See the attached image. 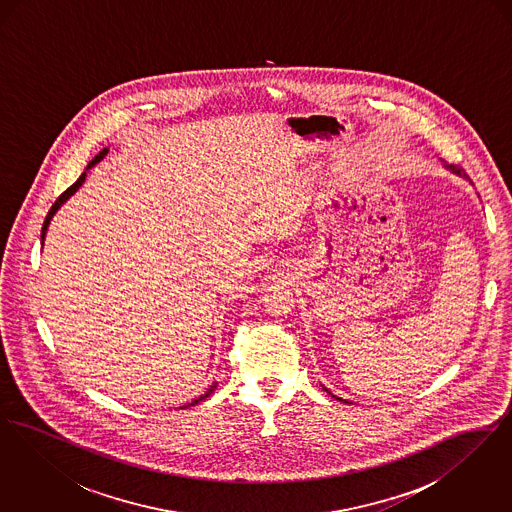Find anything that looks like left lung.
I'll return each mask as SVG.
<instances>
[{
  "instance_id": "left-lung-1",
  "label": "left lung",
  "mask_w": 512,
  "mask_h": 512,
  "mask_svg": "<svg viewBox=\"0 0 512 512\" xmlns=\"http://www.w3.org/2000/svg\"><path fill=\"white\" fill-rule=\"evenodd\" d=\"M443 167H445V169H447V171H451V172H453V174H457V176H461V178H466V174H464L463 169H461V167H457V165H447V163H443ZM324 391H328V390H326V388H324ZM328 393H330V391H328ZM330 395H332V393H330ZM332 397H336V399H340V401H343V399H341V397H338V395H332ZM345 403H349V401H345Z\"/></svg>"
}]
</instances>
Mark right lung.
Listing matches in <instances>:
<instances>
[{
	"instance_id": "1",
	"label": "right lung",
	"mask_w": 512,
	"mask_h": 512,
	"mask_svg": "<svg viewBox=\"0 0 512 512\" xmlns=\"http://www.w3.org/2000/svg\"><path fill=\"white\" fill-rule=\"evenodd\" d=\"M107 153H109V147H103V149H101V151H99L98 155H96V157H94V159H92V161H90V163H88V167H86V171L82 172V174H80V176H78V180H76V182H74L73 186H71V188H67V190H65V192H63V194L59 195V197H57V201H55V203H53V205H51V209H49V213H48V217H46V220H44V226H42V236H40V240H42V245H44V240H46V232H48V226H49V222H51V219H53V215H55V213H57V211H59V209H61V205H63V203H67V201H69V199H71V197H73L74 194H76V192H78V190H80V186H82V184H84V180H86V176H88V171H90V169H92V167H96V165H98L99 161H103V159H105V155H107ZM217 390V382H213V384H211V386H209V388H207V391H205V393H203V395H199V397H197V399H194V401H192V403H188V405H186V407H190V405H195V403H199V401H203V399H207V397H209V395H211V393H213V391ZM186 407H184V409H186Z\"/></svg>"
}]
</instances>
